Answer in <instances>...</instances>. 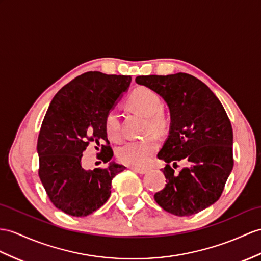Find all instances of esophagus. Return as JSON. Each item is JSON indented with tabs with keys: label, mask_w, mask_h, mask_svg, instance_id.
Instances as JSON below:
<instances>
[{
	"label": "esophagus",
	"mask_w": 261,
	"mask_h": 261,
	"mask_svg": "<svg viewBox=\"0 0 261 261\" xmlns=\"http://www.w3.org/2000/svg\"><path fill=\"white\" fill-rule=\"evenodd\" d=\"M130 169L133 171H135V173H138V174H146L147 173V169L146 168H139V167H130Z\"/></svg>",
	"instance_id": "obj_1"
}]
</instances>
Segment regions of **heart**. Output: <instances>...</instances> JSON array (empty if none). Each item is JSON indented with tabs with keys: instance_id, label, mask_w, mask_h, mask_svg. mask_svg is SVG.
Here are the masks:
<instances>
[{
	"instance_id": "obj_1",
	"label": "heart",
	"mask_w": 261,
	"mask_h": 261,
	"mask_svg": "<svg viewBox=\"0 0 261 261\" xmlns=\"http://www.w3.org/2000/svg\"><path fill=\"white\" fill-rule=\"evenodd\" d=\"M127 105L130 109L145 116L146 132H154L156 134H164L170 125L168 114L162 109L163 101L161 95L149 87H138L133 91ZM105 132L112 141H118L122 137V124L119 114L115 110L107 112L104 120ZM157 139L154 136H148L142 139H133L126 142L117 150V157L120 162L133 166H143L147 164L150 156L157 149Z\"/></svg>"
}]
</instances>
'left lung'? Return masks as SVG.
<instances>
[{
    "instance_id": "left-lung-1",
    "label": "left lung",
    "mask_w": 261,
    "mask_h": 261,
    "mask_svg": "<svg viewBox=\"0 0 261 261\" xmlns=\"http://www.w3.org/2000/svg\"><path fill=\"white\" fill-rule=\"evenodd\" d=\"M136 83L154 90L170 111L167 141L157 157L167 163L165 187L154 195L164 211L192 216L219 199L232 166V127L219 99L205 83L186 73L137 76ZM184 159L178 173L170 163Z\"/></svg>"
}]
</instances>
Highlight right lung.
I'll return each mask as SVG.
<instances>
[{"mask_svg":"<svg viewBox=\"0 0 261 261\" xmlns=\"http://www.w3.org/2000/svg\"><path fill=\"white\" fill-rule=\"evenodd\" d=\"M130 81L126 75L87 72L63 86L50 101L37 139L39 176L49 200L63 213L85 217L96 212L110 198L114 177L125 170L111 162L114 152L104 120ZM90 143L107 167H82V152Z\"/></svg>","mask_w":261,"mask_h":261,"instance_id":"add662e5","label":"right lung"}]
</instances>
